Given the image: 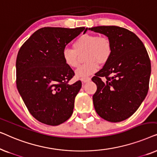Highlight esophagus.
<instances>
[{
    "instance_id": "34e87169",
    "label": "esophagus",
    "mask_w": 157,
    "mask_h": 157,
    "mask_svg": "<svg viewBox=\"0 0 157 157\" xmlns=\"http://www.w3.org/2000/svg\"><path fill=\"white\" fill-rule=\"evenodd\" d=\"M90 81H91V78H89V77H85V78H81V81H82V83H86V82H89Z\"/></svg>"
}]
</instances>
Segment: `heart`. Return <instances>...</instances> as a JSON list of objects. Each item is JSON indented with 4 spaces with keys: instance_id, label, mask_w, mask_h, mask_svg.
Here are the masks:
<instances>
[{
    "instance_id": "obj_1",
    "label": "heart",
    "mask_w": 157,
    "mask_h": 157,
    "mask_svg": "<svg viewBox=\"0 0 157 157\" xmlns=\"http://www.w3.org/2000/svg\"><path fill=\"white\" fill-rule=\"evenodd\" d=\"M73 48H64L62 58L66 66L76 68L80 63L79 55L86 53L84 59L86 63L76 71L78 78H84L96 73L99 64L106 63L112 53V45L109 38L100 37L96 34H82L74 42Z\"/></svg>"
}]
</instances>
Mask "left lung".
I'll list each match as a JSON object with an SVG mask.
<instances>
[{"label":"left lung","instance_id":"1","mask_svg":"<svg viewBox=\"0 0 157 157\" xmlns=\"http://www.w3.org/2000/svg\"><path fill=\"white\" fill-rule=\"evenodd\" d=\"M104 34L112 45V53L92 78L97 86L93 96L96 113L110 122H120L134 114L149 90L151 62L144 45L124 28L107 25L89 28ZM101 77L107 80L104 82Z\"/></svg>","mask_w":157,"mask_h":157}]
</instances>
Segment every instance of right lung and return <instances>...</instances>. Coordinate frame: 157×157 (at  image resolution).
<instances>
[{"mask_svg":"<svg viewBox=\"0 0 157 157\" xmlns=\"http://www.w3.org/2000/svg\"><path fill=\"white\" fill-rule=\"evenodd\" d=\"M88 28L45 27L30 36L16 59V86L28 110L38 121L59 125L69 119L81 81L68 84L74 71L64 63L66 45Z\"/></svg>","mask_w":157,"mask_h":157,"instance_id":"add662e5","label":"right lung"}]
</instances>
